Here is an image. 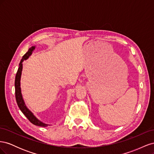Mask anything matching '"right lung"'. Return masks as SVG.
<instances>
[{"instance_id":"right-lung-1","label":"right lung","mask_w":154,"mask_h":154,"mask_svg":"<svg viewBox=\"0 0 154 154\" xmlns=\"http://www.w3.org/2000/svg\"><path fill=\"white\" fill-rule=\"evenodd\" d=\"M35 47H31L29 49L28 51L23 56L22 60H20V62L19 63V67L18 69L17 72L15 76V98L17 105L19 107L20 110L22 111V112L25 115L26 117L28 119L29 122L35 125L41 126V127H46L47 125H45L43 123L40 122L38 119H37L35 116L32 114L31 112L27 108L25 105L24 101L23 100L22 94H21V89H20V77L22 74V62L24 60H26L29 56L31 54L32 51L34 50Z\"/></svg>"}]
</instances>
